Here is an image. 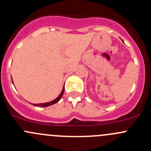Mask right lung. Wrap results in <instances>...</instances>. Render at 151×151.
Here are the masks:
<instances>
[{
    "label": "right lung",
    "instance_id": "1",
    "mask_svg": "<svg viewBox=\"0 0 151 151\" xmlns=\"http://www.w3.org/2000/svg\"><path fill=\"white\" fill-rule=\"evenodd\" d=\"M12 79V78H11ZM14 83V82H13ZM64 87H63V89L62 91V92H61V94H59V96H58V97L55 99V100L51 101V102H45V103H41V104H34V106H36V107H48V106H50L51 105H54V104L57 103V102H59V100H61V98L62 97V95L63 94H64Z\"/></svg>",
    "mask_w": 151,
    "mask_h": 151
}]
</instances>
